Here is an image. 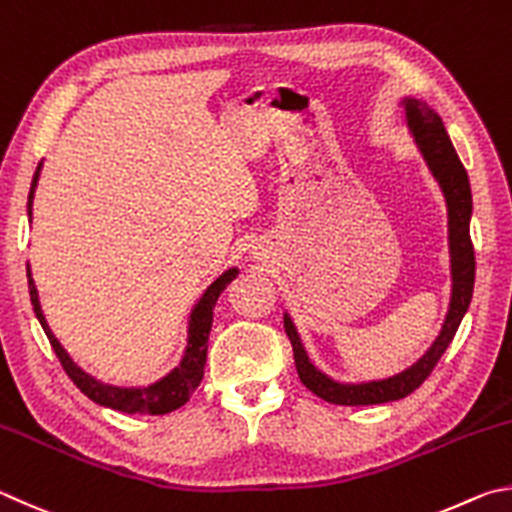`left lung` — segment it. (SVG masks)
Wrapping results in <instances>:
<instances>
[{"label": "left lung", "instance_id": "8db88e82", "mask_svg": "<svg viewBox=\"0 0 512 512\" xmlns=\"http://www.w3.org/2000/svg\"><path fill=\"white\" fill-rule=\"evenodd\" d=\"M405 107V121L411 139L423 155L427 168L432 170L434 179L441 186L445 204H447V242H450V274H452V294L450 308H447L441 333L427 348L423 357L400 371L391 378L369 380V382H337L321 373L303 348L299 330L294 326L292 317L285 312L283 324L288 333L294 351V364L301 382L319 396L321 400L333 402L344 407H362V405H382L407 398L411 391H416L427 380V375L434 371V366L447 351V346L459 330L465 312L470 308L472 290H474V249L470 240V218H472V191L470 179L461 164L459 155L450 141L445 125L432 107L420 98L405 96L400 101Z\"/></svg>", "mask_w": 512, "mask_h": 512}]
</instances>
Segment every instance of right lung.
Segmentation results:
<instances>
[{
	"instance_id": "right-lung-1",
	"label": "right lung",
	"mask_w": 512,
	"mask_h": 512,
	"mask_svg": "<svg viewBox=\"0 0 512 512\" xmlns=\"http://www.w3.org/2000/svg\"><path fill=\"white\" fill-rule=\"evenodd\" d=\"M40 173H42V161L38 164V168H35L31 191H29V204H26V209H29V222L33 218V197H35V186H38ZM26 276H29V294H31L35 317H38L40 326L44 328V333H47L51 348L56 351L62 369L67 371V375L74 380L76 387L83 391L89 400H94L96 405L101 407L123 411V414L161 416L182 407L184 402H188V398H191V393L197 389V384L202 382L206 348H209L206 342H209V333L213 326V308L215 303H218L222 290L238 276V267H229V270H224L218 279L204 290L202 297L197 299L191 315H188L186 348H184L182 360H179V364L173 371L166 373L164 378H159L157 382L148 384V387H116V384H105L101 380H96L94 375H89L80 369V366L71 360L65 348H62L56 335L51 333L47 319H44L38 288H35L29 263H26Z\"/></svg>"
}]
</instances>
